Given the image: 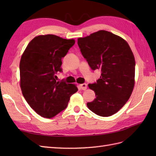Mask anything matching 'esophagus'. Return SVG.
Masks as SVG:
<instances>
[{
    "instance_id": "34e87169",
    "label": "esophagus",
    "mask_w": 156,
    "mask_h": 156,
    "mask_svg": "<svg viewBox=\"0 0 156 156\" xmlns=\"http://www.w3.org/2000/svg\"><path fill=\"white\" fill-rule=\"evenodd\" d=\"M80 88L82 89V90H85L87 88V84H86V83H84V84H80Z\"/></svg>"
}]
</instances>
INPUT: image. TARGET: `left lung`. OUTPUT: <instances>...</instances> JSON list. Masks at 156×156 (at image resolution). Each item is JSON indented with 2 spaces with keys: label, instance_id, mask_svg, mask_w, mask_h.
Listing matches in <instances>:
<instances>
[{
  "label": "left lung",
  "instance_id": "left-lung-1",
  "mask_svg": "<svg viewBox=\"0 0 156 156\" xmlns=\"http://www.w3.org/2000/svg\"><path fill=\"white\" fill-rule=\"evenodd\" d=\"M82 55L92 70L100 69V78L88 87L96 98L87 107L101 117H109L123 107L133 90L135 62L127 41L101 30L78 39Z\"/></svg>",
  "mask_w": 156,
  "mask_h": 156
}]
</instances>
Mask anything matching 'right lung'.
I'll use <instances>...</instances> for the list:
<instances>
[{
  "label": "right lung",
  "mask_w": 156,
  "mask_h": 156,
  "mask_svg": "<svg viewBox=\"0 0 156 156\" xmlns=\"http://www.w3.org/2000/svg\"><path fill=\"white\" fill-rule=\"evenodd\" d=\"M75 44L74 39L54 35H39L29 42L20 62L21 88L30 107L41 117L51 118L67 107L78 91L74 84L57 81L62 59Z\"/></svg>",
  "instance_id": "1"
}]
</instances>
